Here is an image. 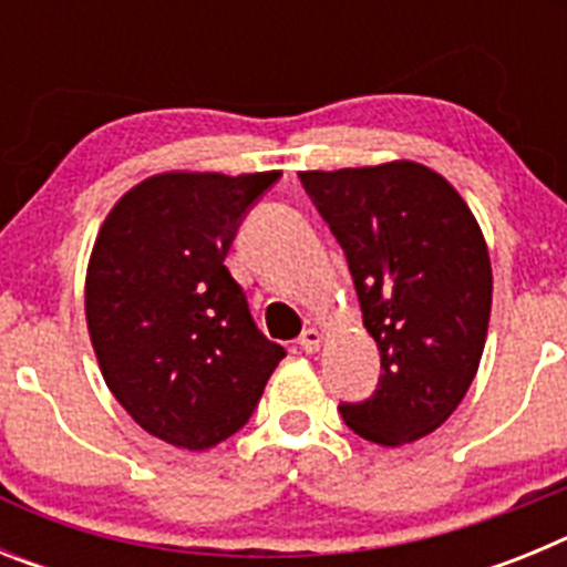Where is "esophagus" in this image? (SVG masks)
<instances>
[{
  "mask_svg": "<svg viewBox=\"0 0 567 567\" xmlns=\"http://www.w3.org/2000/svg\"><path fill=\"white\" fill-rule=\"evenodd\" d=\"M323 346V334L318 332V329H307V332L300 334V349L309 354H315Z\"/></svg>",
  "mask_w": 567,
  "mask_h": 567,
  "instance_id": "esophagus-1",
  "label": "esophagus"
}]
</instances>
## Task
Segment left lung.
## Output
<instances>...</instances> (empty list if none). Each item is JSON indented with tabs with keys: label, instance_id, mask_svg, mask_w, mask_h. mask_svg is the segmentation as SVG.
Returning <instances> with one entry per match:
<instances>
[{
	"label": "left lung",
	"instance_id": "1",
	"mask_svg": "<svg viewBox=\"0 0 567 567\" xmlns=\"http://www.w3.org/2000/svg\"><path fill=\"white\" fill-rule=\"evenodd\" d=\"M298 178L343 247L383 365L378 392L340 414L369 443H414L480 369L494 287L483 229L443 175L409 158Z\"/></svg>",
	"mask_w": 567,
	"mask_h": 567
}]
</instances>
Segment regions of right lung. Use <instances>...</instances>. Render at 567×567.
I'll return each instance as SVG.
<instances>
[{
	"mask_svg": "<svg viewBox=\"0 0 567 567\" xmlns=\"http://www.w3.org/2000/svg\"><path fill=\"white\" fill-rule=\"evenodd\" d=\"M278 175H150L113 204L90 252L84 318L104 383L184 452L238 432L287 358L224 267L240 215Z\"/></svg>",
	"mask_w": 567,
	"mask_h": 567,
	"instance_id": "obj_1",
	"label": "right lung"
}]
</instances>
